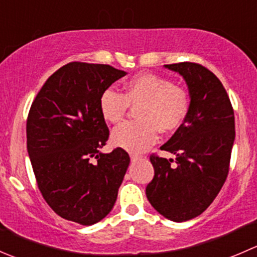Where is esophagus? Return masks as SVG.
I'll return each instance as SVG.
<instances>
[{
	"label": "esophagus",
	"instance_id": "obj_1",
	"mask_svg": "<svg viewBox=\"0 0 257 257\" xmlns=\"http://www.w3.org/2000/svg\"><path fill=\"white\" fill-rule=\"evenodd\" d=\"M141 155H138V154H133V153H132L131 154V160L132 162H137V160H139L141 159Z\"/></svg>",
	"mask_w": 257,
	"mask_h": 257
}]
</instances>
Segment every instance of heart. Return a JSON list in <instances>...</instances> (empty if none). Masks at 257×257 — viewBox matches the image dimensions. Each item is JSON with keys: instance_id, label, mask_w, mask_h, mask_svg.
<instances>
[{"instance_id": "b5f03b06", "label": "heart", "mask_w": 257, "mask_h": 257, "mask_svg": "<svg viewBox=\"0 0 257 257\" xmlns=\"http://www.w3.org/2000/svg\"><path fill=\"white\" fill-rule=\"evenodd\" d=\"M131 105L137 107V120L124 121L112 132V143L131 153H142L162 133L180 128L190 109V98L184 88L154 73H141L124 84V93L108 88L100 94L99 109L109 123L121 120Z\"/></svg>"}]
</instances>
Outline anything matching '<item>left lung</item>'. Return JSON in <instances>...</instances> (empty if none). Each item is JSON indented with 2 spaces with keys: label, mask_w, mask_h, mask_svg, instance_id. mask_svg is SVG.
<instances>
[{
  "label": "left lung",
  "mask_w": 257,
  "mask_h": 257,
  "mask_svg": "<svg viewBox=\"0 0 257 257\" xmlns=\"http://www.w3.org/2000/svg\"><path fill=\"white\" fill-rule=\"evenodd\" d=\"M165 68L185 79L190 109L183 125L160 147L177 155L175 164L150 155L154 178L145 194L160 215L181 222L205 211L221 190L229 174L235 118L224 85L208 68L191 62Z\"/></svg>",
  "instance_id": "left-lung-1"
}]
</instances>
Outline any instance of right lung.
Wrapping results in <instances>:
<instances>
[{"label": "right lung", "instance_id": "1", "mask_svg": "<svg viewBox=\"0 0 257 257\" xmlns=\"http://www.w3.org/2000/svg\"><path fill=\"white\" fill-rule=\"evenodd\" d=\"M125 72L71 62L46 80L27 118V150L40 191L63 219L93 225L113 209L128 169V153H100L109 129L100 94Z\"/></svg>", "mask_w": 257, "mask_h": 257}]
</instances>
